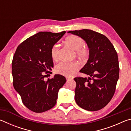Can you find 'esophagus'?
Wrapping results in <instances>:
<instances>
[{"instance_id": "obj_1", "label": "esophagus", "mask_w": 131, "mask_h": 131, "mask_svg": "<svg viewBox=\"0 0 131 131\" xmlns=\"http://www.w3.org/2000/svg\"><path fill=\"white\" fill-rule=\"evenodd\" d=\"M66 80H69L71 79V78H70V77H66Z\"/></svg>"}]
</instances>
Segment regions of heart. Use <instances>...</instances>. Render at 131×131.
I'll return each mask as SVG.
<instances>
[{"label": "heart", "mask_w": 131, "mask_h": 131, "mask_svg": "<svg viewBox=\"0 0 131 131\" xmlns=\"http://www.w3.org/2000/svg\"><path fill=\"white\" fill-rule=\"evenodd\" d=\"M67 46H69L73 50L76 51L77 57L81 60L87 58L89 51L87 47L84 46L85 42L81 37L74 35L68 36L65 40ZM51 55L53 60L57 61L59 58V47L58 44H55L52 46L51 50ZM80 65L76 62H61L57 64L55 67V70L57 73L67 77H70L73 75L79 69Z\"/></svg>", "instance_id": "heart-1"}]
</instances>
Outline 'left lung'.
<instances>
[{"label": "left lung", "mask_w": 131, "mask_h": 131, "mask_svg": "<svg viewBox=\"0 0 131 131\" xmlns=\"http://www.w3.org/2000/svg\"><path fill=\"white\" fill-rule=\"evenodd\" d=\"M81 37L89 48V58L80 70L87 77H75L74 98L80 107L88 111L101 110L113 96L119 78L117 53L105 35L90 29L70 30Z\"/></svg>", "instance_id": "left-lung-1"}]
</instances>
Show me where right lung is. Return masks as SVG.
I'll return each mask as SVG.
<instances>
[{
    "mask_svg": "<svg viewBox=\"0 0 131 131\" xmlns=\"http://www.w3.org/2000/svg\"><path fill=\"white\" fill-rule=\"evenodd\" d=\"M66 33L39 32L18 46L12 61L13 86L29 109L42 113L52 108L57 103L59 90L66 78L55 74L44 80L54 66L51 50Z\"/></svg>",
    "mask_w": 131,
    "mask_h": 131,
    "instance_id": "right-lung-1",
    "label": "right lung"
}]
</instances>
